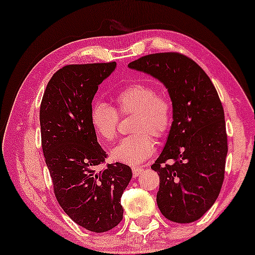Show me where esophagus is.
<instances>
[{"instance_id": "obj_1", "label": "esophagus", "mask_w": 255, "mask_h": 255, "mask_svg": "<svg viewBox=\"0 0 255 255\" xmlns=\"http://www.w3.org/2000/svg\"><path fill=\"white\" fill-rule=\"evenodd\" d=\"M131 170H132V175H134V177H137L144 169L142 167H132Z\"/></svg>"}]
</instances>
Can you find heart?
Returning a JSON list of instances; mask_svg holds the SVG:
<instances>
[{
  "instance_id": "1",
  "label": "heart",
  "mask_w": 255,
  "mask_h": 255,
  "mask_svg": "<svg viewBox=\"0 0 255 255\" xmlns=\"http://www.w3.org/2000/svg\"><path fill=\"white\" fill-rule=\"evenodd\" d=\"M116 104L117 108L108 103L94 104L90 112L91 125L102 139L112 142L117 137L120 115L135 113L131 125L135 134L113 147L111 158L121 164L138 166L153 154L154 140L151 135L164 137L172 126V101L147 83L135 82L118 91Z\"/></svg>"
}]
</instances>
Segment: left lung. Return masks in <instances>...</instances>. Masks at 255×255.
<instances>
[{
  "mask_svg": "<svg viewBox=\"0 0 255 255\" xmlns=\"http://www.w3.org/2000/svg\"><path fill=\"white\" fill-rule=\"evenodd\" d=\"M128 67L158 79L172 100V127L151 166L160 178L159 210L169 221L195 222L215 203L225 180L228 139L218 91L198 64L178 52L146 55Z\"/></svg>",
  "mask_w": 255,
  "mask_h": 255,
  "instance_id": "obj_1",
  "label": "left lung"
}]
</instances>
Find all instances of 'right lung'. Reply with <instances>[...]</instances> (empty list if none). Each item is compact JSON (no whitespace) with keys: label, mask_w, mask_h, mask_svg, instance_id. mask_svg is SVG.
I'll use <instances>...</instances> for the list:
<instances>
[{"label":"right lung","mask_w":255,"mask_h":255,"mask_svg":"<svg viewBox=\"0 0 255 255\" xmlns=\"http://www.w3.org/2000/svg\"><path fill=\"white\" fill-rule=\"evenodd\" d=\"M116 66V62L64 66L48 82L40 108L41 142L57 201L77 225L94 233L121 222V196L132 175L121 162L97 168L106 152L91 125V102Z\"/></svg>","instance_id":"right-lung-1"}]
</instances>
